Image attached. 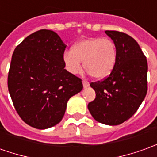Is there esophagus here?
<instances>
[{"label": "esophagus", "instance_id": "obj_1", "mask_svg": "<svg viewBox=\"0 0 157 157\" xmlns=\"http://www.w3.org/2000/svg\"><path fill=\"white\" fill-rule=\"evenodd\" d=\"M82 84H83V87H87L88 86H89V82H87V81H83Z\"/></svg>", "mask_w": 157, "mask_h": 157}]
</instances>
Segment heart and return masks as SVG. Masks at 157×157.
Returning a JSON list of instances; mask_svg holds the SVG:
<instances>
[{
	"label": "heart",
	"mask_w": 157,
	"mask_h": 157,
	"mask_svg": "<svg viewBox=\"0 0 157 157\" xmlns=\"http://www.w3.org/2000/svg\"><path fill=\"white\" fill-rule=\"evenodd\" d=\"M116 60L117 51L114 43L105 38L82 39L76 43L71 51H67L63 54V62L70 73H79L83 62L88 74L99 80L111 74Z\"/></svg>",
	"instance_id": "1"
}]
</instances>
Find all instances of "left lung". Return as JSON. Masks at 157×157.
Returning <instances> with one entry per match:
<instances>
[{"label": "left lung", "instance_id": "1", "mask_svg": "<svg viewBox=\"0 0 157 157\" xmlns=\"http://www.w3.org/2000/svg\"><path fill=\"white\" fill-rule=\"evenodd\" d=\"M105 33L114 43L117 60L107 78L90 84L96 97L87 108L98 122L118 125L130 119L145 98L148 63L131 36L117 31Z\"/></svg>", "mask_w": 157, "mask_h": 157}]
</instances>
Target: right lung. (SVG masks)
<instances>
[{
  "label": "right lung",
  "mask_w": 157,
  "mask_h": 157,
  "mask_svg": "<svg viewBox=\"0 0 157 157\" xmlns=\"http://www.w3.org/2000/svg\"><path fill=\"white\" fill-rule=\"evenodd\" d=\"M66 44L55 32L39 30L13 53L7 87L18 114L28 125L47 129L60 122L82 80L65 70Z\"/></svg>",
  "instance_id": "right-lung-1"
}]
</instances>
